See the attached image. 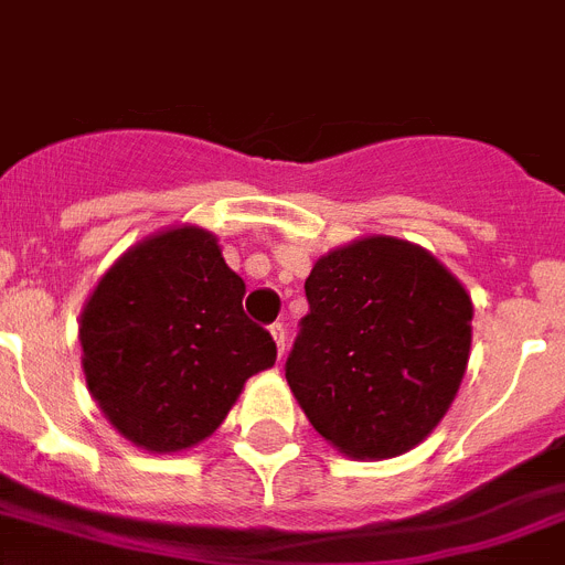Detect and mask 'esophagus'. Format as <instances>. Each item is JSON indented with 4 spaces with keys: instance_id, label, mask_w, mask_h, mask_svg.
<instances>
[{
    "instance_id": "34e87169",
    "label": "esophagus",
    "mask_w": 565,
    "mask_h": 565,
    "mask_svg": "<svg viewBox=\"0 0 565 565\" xmlns=\"http://www.w3.org/2000/svg\"><path fill=\"white\" fill-rule=\"evenodd\" d=\"M271 340L277 342V354L279 360H282V354H286V329H282L279 322H274L271 326Z\"/></svg>"
}]
</instances>
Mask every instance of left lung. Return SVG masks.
I'll return each mask as SVG.
<instances>
[{"label": "left lung", "mask_w": 565, "mask_h": 565, "mask_svg": "<svg viewBox=\"0 0 565 565\" xmlns=\"http://www.w3.org/2000/svg\"><path fill=\"white\" fill-rule=\"evenodd\" d=\"M286 380L308 423L351 460L420 446L455 403L471 354L469 291L440 259L371 234L322 254Z\"/></svg>", "instance_id": "obj_1"}]
</instances>
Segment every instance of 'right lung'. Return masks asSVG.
Instances as JSON below:
<instances>
[{"label":"right lung","instance_id":"right-lung-1","mask_svg":"<svg viewBox=\"0 0 565 565\" xmlns=\"http://www.w3.org/2000/svg\"><path fill=\"white\" fill-rule=\"evenodd\" d=\"M243 297V277L200 225L157 231L117 257L79 315L85 383L117 434L171 455L223 426L245 380L277 363Z\"/></svg>","mask_w":565,"mask_h":565}]
</instances>
